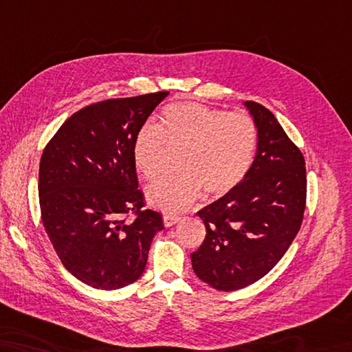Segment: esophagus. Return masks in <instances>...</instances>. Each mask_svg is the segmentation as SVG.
<instances>
[{
	"instance_id": "34e87169",
	"label": "esophagus",
	"mask_w": 352,
	"mask_h": 352,
	"mask_svg": "<svg viewBox=\"0 0 352 352\" xmlns=\"http://www.w3.org/2000/svg\"><path fill=\"white\" fill-rule=\"evenodd\" d=\"M179 220H182V217H178V216H170V214H165V216H163V225H165L166 228H170V226H174L175 223H178Z\"/></svg>"
}]
</instances>
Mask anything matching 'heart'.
Returning <instances> with one entry per match:
<instances>
[{
	"mask_svg": "<svg viewBox=\"0 0 352 352\" xmlns=\"http://www.w3.org/2000/svg\"><path fill=\"white\" fill-rule=\"evenodd\" d=\"M258 130L246 112H226L196 102H179L163 109L159 126L138 130L132 154L136 169L146 179L162 170L165 145L183 148L182 174L165 177L146 187V199L166 213L189 208L206 189L223 196L248 177L255 159Z\"/></svg>",
	"mask_w": 352,
	"mask_h": 352,
	"instance_id": "heart-1",
	"label": "heart"
}]
</instances>
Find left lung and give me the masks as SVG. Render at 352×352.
I'll return each instance as SVG.
<instances>
[{"label":"left lung","instance_id":"left-lung-1","mask_svg":"<svg viewBox=\"0 0 352 352\" xmlns=\"http://www.w3.org/2000/svg\"><path fill=\"white\" fill-rule=\"evenodd\" d=\"M244 106L258 130L255 160L239 187L198 211L207 234L190 255L195 274L219 291L264 277L289 249L306 208L303 154L265 106Z\"/></svg>","mask_w":352,"mask_h":352}]
</instances>
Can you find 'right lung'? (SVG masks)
Instances as JSON below:
<instances>
[{
  "instance_id": "add662e5",
  "label": "right lung",
  "mask_w": 352,
  "mask_h": 352,
  "mask_svg": "<svg viewBox=\"0 0 352 352\" xmlns=\"http://www.w3.org/2000/svg\"><path fill=\"white\" fill-rule=\"evenodd\" d=\"M168 91L88 104L45 146L38 201L45 231L69 272L97 289H120L142 276L151 241L163 230L142 210L133 139ZM132 212L133 221L125 216Z\"/></svg>"
}]
</instances>
